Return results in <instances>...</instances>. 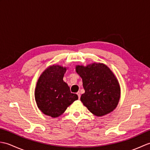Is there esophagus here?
Returning a JSON list of instances; mask_svg holds the SVG:
<instances>
[{"label": "esophagus", "instance_id": "obj_1", "mask_svg": "<svg viewBox=\"0 0 150 150\" xmlns=\"http://www.w3.org/2000/svg\"><path fill=\"white\" fill-rule=\"evenodd\" d=\"M77 95H78L79 98H81V93H80V91H78L77 93Z\"/></svg>", "mask_w": 150, "mask_h": 150}]
</instances>
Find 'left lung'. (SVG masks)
Returning <instances> with one entry per match:
<instances>
[{
	"label": "left lung",
	"mask_w": 150,
	"mask_h": 150,
	"mask_svg": "<svg viewBox=\"0 0 150 150\" xmlns=\"http://www.w3.org/2000/svg\"><path fill=\"white\" fill-rule=\"evenodd\" d=\"M75 69L82 78L85 90L81 100L88 110L95 116L101 117L115 109L120 99V88L111 70L103 63L77 65Z\"/></svg>",
	"instance_id": "8db88e82"
}]
</instances>
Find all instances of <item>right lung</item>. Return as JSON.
Returning a JSON list of instances; mask_svg holds the SVG:
<instances>
[{"mask_svg": "<svg viewBox=\"0 0 150 150\" xmlns=\"http://www.w3.org/2000/svg\"><path fill=\"white\" fill-rule=\"evenodd\" d=\"M66 69L59 65L50 66L37 82L35 98L37 106L44 114L53 118L61 115L78 99L77 95L71 93L68 85L63 81Z\"/></svg>", "mask_w": 150, "mask_h": 150, "instance_id": "1", "label": "right lung"}]
</instances>
